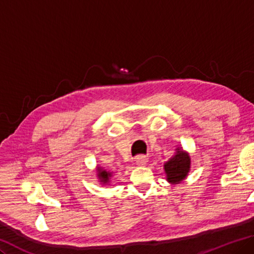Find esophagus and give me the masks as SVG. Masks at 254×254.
Segmentation results:
<instances>
[{"instance_id":"obj_1","label":"esophagus","mask_w":254,"mask_h":254,"mask_svg":"<svg viewBox=\"0 0 254 254\" xmlns=\"http://www.w3.org/2000/svg\"><path fill=\"white\" fill-rule=\"evenodd\" d=\"M148 163V158L146 156H138L135 158V165L136 166H144Z\"/></svg>"}]
</instances>
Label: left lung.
Masks as SVG:
<instances>
[{"label":"left lung","mask_w":254,"mask_h":254,"mask_svg":"<svg viewBox=\"0 0 254 254\" xmlns=\"http://www.w3.org/2000/svg\"><path fill=\"white\" fill-rule=\"evenodd\" d=\"M191 170V157L182 147L175 149V154L166 163H164V172L166 180L171 184H180L187 179Z\"/></svg>","instance_id":"left-lung-1"}]
</instances>
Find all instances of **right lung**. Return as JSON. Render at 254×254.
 I'll return each mask as SVG.
<instances>
[{
  "label": "right lung",
  "mask_w": 254,
  "mask_h": 254,
  "mask_svg": "<svg viewBox=\"0 0 254 254\" xmlns=\"http://www.w3.org/2000/svg\"><path fill=\"white\" fill-rule=\"evenodd\" d=\"M96 173H97L96 175H97V179H98L100 184H102V185H111L112 178H113V172L106 171L105 168L97 165V167H96Z\"/></svg>",
  "instance_id": "1"
}]
</instances>
